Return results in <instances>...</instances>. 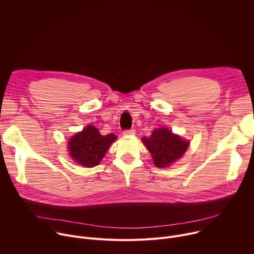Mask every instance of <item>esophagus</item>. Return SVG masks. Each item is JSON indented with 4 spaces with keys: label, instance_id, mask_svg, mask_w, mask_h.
Here are the masks:
<instances>
[{
    "label": "esophagus",
    "instance_id": "obj_1",
    "mask_svg": "<svg viewBox=\"0 0 254 254\" xmlns=\"http://www.w3.org/2000/svg\"><path fill=\"white\" fill-rule=\"evenodd\" d=\"M123 134L124 135H134L135 134V130L134 129H129V130H124V132H123Z\"/></svg>",
    "mask_w": 254,
    "mask_h": 254
}]
</instances>
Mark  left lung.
Segmentation results:
<instances>
[{"label": "left lung", "instance_id": "1", "mask_svg": "<svg viewBox=\"0 0 254 254\" xmlns=\"http://www.w3.org/2000/svg\"><path fill=\"white\" fill-rule=\"evenodd\" d=\"M142 141L151 153L157 167H166L184 155L190 142L174 134L167 128H159L149 137H143Z\"/></svg>", "mask_w": 254, "mask_h": 254}]
</instances>
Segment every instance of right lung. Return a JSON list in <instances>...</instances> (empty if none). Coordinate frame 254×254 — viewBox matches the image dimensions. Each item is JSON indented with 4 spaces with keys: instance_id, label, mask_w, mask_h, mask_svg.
I'll return each mask as SVG.
<instances>
[{
    "instance_id": "1",
    "label": "right lung",
    "mask_w": 254,
    "mask_h": 254,
    "mask_svg": "<svg viewBox=\"0 0 254 254\" xmlns=\"http://www.w3.org/2000/svg\"><path fill=\"white\" fill-rule=\"evenodd\" d=\"M116 138L115 134L103 136L95 126L88 125L87 128L70 138L68 151L71 158L77 163L84 167H94L100 163Z\"/></svg>"
}]
</instances>
